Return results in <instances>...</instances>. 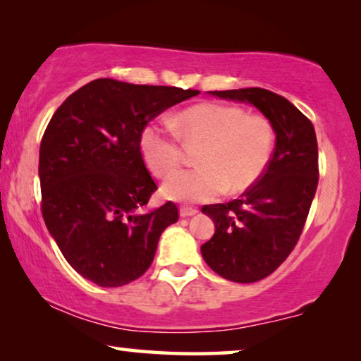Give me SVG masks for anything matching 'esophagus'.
Instances as JSON below:
<instances>
[{"instance_id":"34e87169","label":"esophagus","mask_w":361,"mask_h":361,"mask_svg":"<svg viewBox=\"0 0 361 361\" xmlns=\"http://www.w3.org/2000/svg\"><path fill=\"white\" fill-rule=\"evenodd\" d=\"M180 216H192V215H195L197 214V209H194V207H180Z\"/></svg>"}]
</instances>
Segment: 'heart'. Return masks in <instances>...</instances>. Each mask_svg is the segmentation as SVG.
Segmentation results:
<instances>
[{
	"mask_svg": "<svg viewBox=\"0 0 361 361\" xmlns=\"http://www.w3.org/2000/svg\"><path fill=\"white\" fill-rule=\"evenodd\" d=\"M171 124L152 121L140 133L141 157L156 177H167L183 161V140L202 145L197 155L201 166L171 176L162 185V194L171 200L204 202L225 190H248L273 157L274 126L261 113L202 103L179 113Z\"/></svg>",
	"mask_w": 361,
	"mask_h": 361,
	"instance_id": "1",
	"label": "heart"
}]
</instances>
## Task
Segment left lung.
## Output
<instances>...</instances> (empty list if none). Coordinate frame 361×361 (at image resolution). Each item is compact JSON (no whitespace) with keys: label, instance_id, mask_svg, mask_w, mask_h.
Returning a JSON list of instances; mask_svg holds the SVG:
<instances>
[{"label":"left lung","instance_id":"1","mask_svg":"<svg viewBox=\"0 0 361 361\" xmlns=\"http://www.w3.org/2000/svg\"><path fill=\"white\" fill-rule=\"evenodd\" d=\"M210 93L251 103L274 126L263 177L240 199L202 207L215 224L200 248L205 263L233 283H256L284 263L302 233L319 184L317 137L309 118L278 93L258 87Z\"/></svg>","mask_w":361,"mask_h":361}]
</instances>
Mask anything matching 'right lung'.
Instances as JSON below:
<instances>
[{"mask_svg":"<svg viewBox=\"0 0 361 361\" xmlns=\"http://www.w3.org/2000/svg\"><path fill=\"white\" fill-rule=\"evenodd\" d=\"M199 93L97 78L54 113L39 149L41 212L63 258L85 279L118 288L151 266L179 210L167 202L141 212L157 185L141 157L140 133Z\"/></svg>","mask_w":361,"mask_h":361,"instance_id":"add662e5","label":"right lung"}]
</instances>
